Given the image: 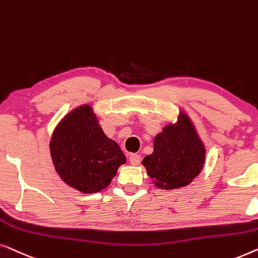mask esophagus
<instances>
[{
  "label": "esophagus",
  "instance_id": "esophagus-1",
  "mask_svg": "<svg viewBox=\"0 0 258 258\" xmlns=\"http://www.w3.org/2000/svg\"><path fill=\"white\" fill-rule=\"evenodd\" d=\"M128 159H130V162L132 165H139V162H140V155L139 154H131Z\"/></svg>",
  "mask_w": 258,
  "mask_h": 258
}]
</instances>
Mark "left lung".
I'll list each match as a JSON object with an SVG mask.
<instances>
[{
  "label": "left lung",
  "mask_w": 258,
  "mask_h": 258,
  "mask_svg": "<svg viewBox=\"0 0 258 258\" xmlns=\"http://www.w3.org/2000/svg\"><path fill=\"white\" fill-rule=\"evenodd\" d=\"M205 147L193 124L182 114L177 125H169L154 139V151L143 165L155 186L174 189L187 186L201 172Z\"/></svg>",
  "instance_id": "left-lung-1"
}]
</instances>
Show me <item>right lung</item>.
Here are the masks:
<instances>
[{
  "label": "right lung",
  "mask_w": 258,
  "mask_h": 258,
  "mask_svg": "<svg viewBox=\"0 0 258 258\" xmlns=\"http://www.w3.org/2000/svg\"><path fill=\"white\" fill-rule=\"evenodd\" d=\"M50 152L56 172L69 186L96 193L106 188L126 158L105 136L89 105L76 108L53 133Z\"/></svg>",
  "instance_id": "right-lung-1"
}]
</instances>
